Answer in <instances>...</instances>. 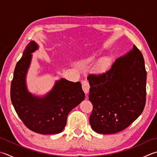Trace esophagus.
Listing matches in <instances>:
<instances>
[{
	"label": "esophagus",
	"instance_id": "esophagus-1",
	"mask_svg": "<svg viewBox=\"0 0 157 157\" xmlns=\"http://www.w3.org/2000/svg\"><path fill=\"white\" fill-rule=\"evenodd\" d=\"M82 89H83L84 92L85 93L86 95L88 93V91H89V88H90V85L88 82L86 80H84L82 82Z\"/></svg>",
	"mask_w": 157,
	"mask_h": 157
}]
</instances>
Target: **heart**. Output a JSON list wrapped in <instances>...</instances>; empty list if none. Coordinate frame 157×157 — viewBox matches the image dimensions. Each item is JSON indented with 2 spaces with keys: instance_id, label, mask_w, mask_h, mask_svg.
Listing matches in <instances>:
<instances>
[{
  "instance_id": "b5f03b06",
  "label": "heart",
  "mask_w": 157,
  "mask_h": 157,
  "mask_svg": "<svg viewBox=\"0 0 157 157\" xmlns=\"http://www.w3.org/2000/svg\"><path fill=\"white\" fill-rule=\"evenodd\" d=\"M97 59H98V56H97L95 55L91 56L89 57V58H88L86 59V62H93L96 61ZM110 63V59L107 58H105L104 59H101V60L98 62V66H97V71H98V72L103 73L104 71H106V69L108 68V67H109Z\"/></svg>"
}]
</instances>
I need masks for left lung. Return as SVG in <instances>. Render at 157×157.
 <instances>
[{
  "mask_svg": "<svg viewBox=\"0 0 157 157\" xmlns=\"http://www.w3.org/2000/svg\"><path fill=\"white\" fill-rule=\"evenodd\" d=\"M146 78L144 57L135 45L117 59L106 73L88 75L93 130L114 134L135 121L146 104Z\"/></svg>",
  "mask_w": 157,
  "mask_h": 157,
  "instance_id": "obj_1",
  "label": "left lung"
}]
</instances>
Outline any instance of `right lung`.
I'll use <instances>...</instances> for the list:
<instances>
[{"mask_svg": "<svg viewBox=\"0 0 157 157\" xmlns=\"http://www.w3.org/2000/svg\"><path fill=\"white\" fill-rule=\"evenodd\" d=\"M35 41L25 47L17 62L11 84V100L17 115L29 130L42 135L61 132L67 124L69 113L85 98L80 82L64 78L57 80L49 93L36 96L29 92L27 74L32 53L38 49Z\"/></svg>", "mask_w": 157, "mask_h": 157, "instance_id": "obj_1", "label": "right lung"}]
</instances>
